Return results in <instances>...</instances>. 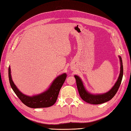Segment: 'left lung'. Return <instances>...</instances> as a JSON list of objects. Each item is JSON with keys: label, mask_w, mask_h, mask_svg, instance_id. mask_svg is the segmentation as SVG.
<instances>
[{"label": "left lung", "mask_w": 131, "mask_h": 131, "mask_svg": "<svg viewBox=\"0 0 131 131\" xmlns=\"http://www.w3.org/2000/svg\"><path fill=\"white\" fill-rule=\"evenodd\" d=\"M119 58L121 63L120 74H119V77L115 84L111 88V90L105 93L92 94L90 93L85 89L81 78L79 76L74 75L75 78L76 79L77 85L79 95L83 101L88 103V104L98 105L110 101L115 95L119 87H120L123 75V67L122 57L120 56H119Z\"/></svg>", "instance_id": "obj_1"}]
</instances>
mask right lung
<instances>
[{"instance_id":"add662e5","label":"right lung","mask_w":131,"mask_h":131,"mask_svg":"<svg viewBox=\"0 0 131 131\" xmlns=\"http://www.w3.org/2000/svg\"><path fill=\"white\" fill-rule=\"evenodd\" d=\"M8 77L11 88L23 104L31 108H42L50 107L55 104L60 89L65 81L67 75L66 73H63L58 75L46 91L32 96H27L23 93L16 87L12 79L10 66L8 68Z\"/></svg>"}]
</instances>
